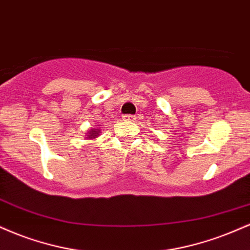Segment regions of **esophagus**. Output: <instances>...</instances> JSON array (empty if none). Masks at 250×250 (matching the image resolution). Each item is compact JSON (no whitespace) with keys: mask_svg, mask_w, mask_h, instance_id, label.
I'll use <instances>...</instances> for the list:
<instances>
[{"mask_svg":"<svg viewBox=\"0 0 250 250\" xmlns=\"http://www.w3.org/2000/svg\"><path fill=\"white\" fill-rule=\"evenodd\" d=\"M122 120H123V121H134L135 116H133V115H123Z\"/></svg>","mask_w":250,"mask_h":250,"instance_id":"obj_1","label":"esophagus"}]
</instances>
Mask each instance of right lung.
<instances>
[{
	"label": "right lung",
	"mask_w": 250,
	"mask_h": 250,
	"mask_svg": "<svg viewBox=\"0 0 250 250\" xmlns=\"http://www.w3.org/2000/svg\"><path fill=\"white\" fill-rule=\"evenodd\" d=\"M100 129L99 128H90L89 130L87 131V135H85V137H87L88 140H95L97 137L100 136Z\"/></svg>",
	"instance_id": "obj_1"
}]
</instances>
